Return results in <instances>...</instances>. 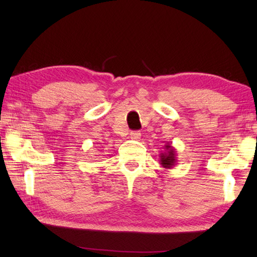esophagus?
<instances>
[{"label":"esophagus","instance_id":"34e87169","mask_svg":"<svg viewBox=\"0 0 257 257\" xmlns=\"http://www.w3.org/2000/svg\"><path fill=\"white\" fill-rule=\"evenodd\" d=\"M141 136H142L141 132H132V133H130V138L135 139V141H138V139L141 138Z\"/></svg>","mask_w":257,"mask_h":257}]
</instances>
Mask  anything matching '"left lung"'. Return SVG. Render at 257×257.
<instances>
[{
	"label": "left lung",
	"instance_id": "left-lung-1",
	"mask_svg": "<svg viewBox=\"0 0 257 257\" xmlns=\"http://www.w3.org/2000/svg\"><path fill=\"white\" fill-rule=\"evenodd\" d=\"M177 163L176 149L171 144L164 146V152L160 154V164L165 169H171Z\"/></svg>",
	"mask_w": 257,
	"mask_h": 257
}]
</instances>
